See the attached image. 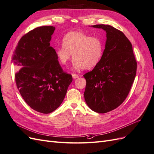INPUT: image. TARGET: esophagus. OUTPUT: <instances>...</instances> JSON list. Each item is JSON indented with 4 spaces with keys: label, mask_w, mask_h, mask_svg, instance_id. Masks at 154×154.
I'll return each mask as SVG.
<instances>
[{
    "label": "esophagus",
    "mask_w": 154,
    "mask_h": 154,
    "mask_svg": "<svg viewBox=\"0 0 154 154\" xmlns=\"http://www.w3.org/2000/svg\"><path fill=\"white\" fill-rule=\"evenodd\" d=\"M72 78L74 79H76V78H78L79 77L78 74H72Z\"/></svg>",
    "instance_id": "34e87169"
}]
</instances>
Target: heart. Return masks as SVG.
Masks as SVG:
<instances>
[{
	"mask_svg": "<svg viewBox=\"0 0 154 154\" xmlns=\"http://www.w3.org/2000/svg\"><path fill=\"white\" fill-rule=\"evenodd\" d=\"M62 45L55 50L57 61L62 66H66L73 57L72 67L75 71L96 67L103 54V41L81 31L67 32L63 38Z\"/></svg>",
	"mask_w": 154,
	"mask_h": 154,
	"instance_id": "1",
	"label": "heart"
}]
</instances>
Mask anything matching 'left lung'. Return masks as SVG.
<instances>
[{
    "label": "left lung",
    "mask_w": 154,
    "mask_h": 154,
    "mask_svg": "<svg viewBox=\"0 0 154 154\" xmlns=\"http://www.w3.org/2000/svg\"><path fill=\"white\" fill-rule=\"evenodd\" d=\"M92 27L106 32V42L100 62L83 75L86 80L84 97L89 108L106 113L126 99L136 74L137 62L132 45L123 32L109 25Z\"/></svg>",
    "instance_id": "obj_1"
}]
</instances>
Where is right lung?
I'll return each mask as SVG.
<instances>
[{
  "label": "right lung",
  "mask_w": 154,
  "mask_h": 154,
  "mask_svg": "<svg viewBox=\"0 0 154 154\" xmlns=\"http://www.w3.org/2000/svg\"><path fill=\"white\" fill-rule=\"evenodd\" d=\"M53 26H41L23 36L14 51L11 63L17 87L31 109L49 114L58 109L72 81L57 61L50 41Z\"/></svg>",
  "instance_id": "add662e5"
}]
</instances>
